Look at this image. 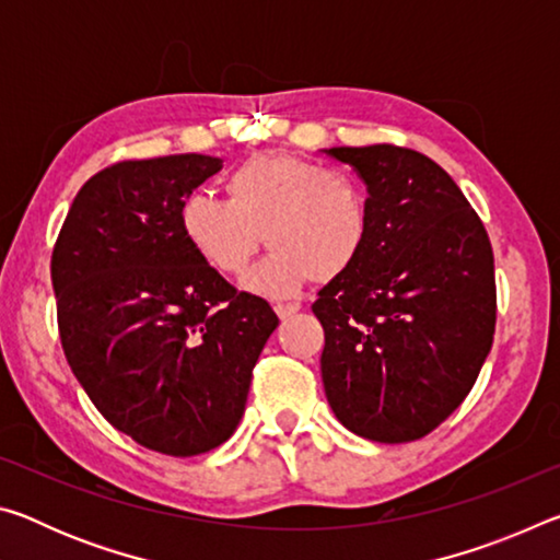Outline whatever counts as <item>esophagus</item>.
Returning a JSON list of instances; mask_svg holds the SVG:
<instances>
[{
	"label": "esophagus",
	"instance_id": "obj_1",
	"mask_svg": "<svg viewBox=\"0 0 560 560\" xmlns=\"http://www.w3.org/2000/svg\"><path fill=\"white\" fill-rule=\"evenodd\" d=\"M299 308H301V303H277V306H273V311H277V316H279L281 320L296 316Z\"/></svg>",
	"mask_w": 560,
	"mask_h": 560
}]
</instances>
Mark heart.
<instances>
[{
	"label": "heart",
	"instance_id": "b5f03b06",
	"mask_svg": "<svg viewBox=\"0 0 560 560\" xmlns=\"http://www.w3.org/2000/svg\"><path fill=\"white\" fill-rule=\"evenodd\" d=\"M224 192L226 200L189 195L179 207V230L226 277L242 273L267 240L269 257L244 277L259 296H291L311 277L338 279L371 240V197L348 170L261 153L224 177Z\"/></svg>",
	"mask_w": 560,
	"mask_h": 560
}]
</instances>
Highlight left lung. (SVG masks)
<instances>
[{
    "instance_id": "obj_1",
    "label": "left lung",
    "mask_w": 560,
    "mask_h": 560,
    "mask_svg": "<svg viewBox=\"0 0 560 560\" xmlns=\"http://www.w3.org/2000/svg\"><path fill=\"white\" fill-rule=\"evenodd\" d=\"M371 197V240L318 291L320 377L338 422L397 444L432 432L469 395L494 340V254L457 183L397 145L330 148Z\"/></svg>"
}]
</instances>
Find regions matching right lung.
<instances>
[{
	"instance_id": "1",
	"label": "right lung",
	"mask_w": 560,
	"mask_h": 560,
	"mask_svg": "<svg viewBox=\"0 0 560 560\" xmlns=\"http://www.w3.org/2000/svg\"><path fill=\"white\" fill-rule=\"evenodd\" d=\"M212 155L126 160L79 189L51 254L66 360L113 428L170 457L234 434L279 318L226 283L179 230Z\"/></svg>"
}]
</instances>
